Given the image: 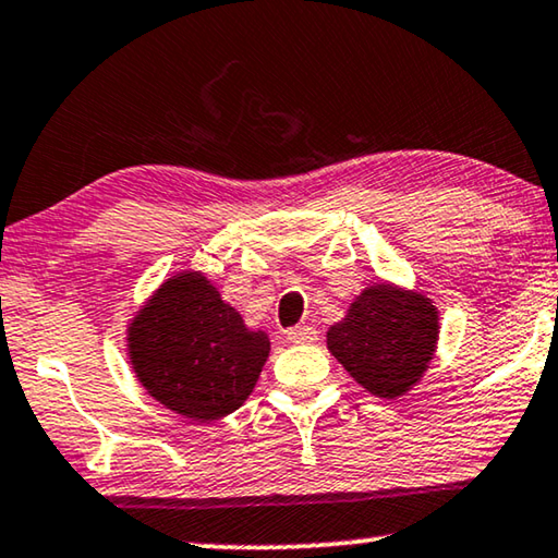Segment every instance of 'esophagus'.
<instances>
[{"label":"esophagus","instance_id":"1","mask_svg":"<svg viewBox=\"0 0 558 558\" xmlns=\"http://www.w3.org/2000/svg\"><path fill=\"white\" fill-rule=\"evenodd\" d=\"M315 338H318V332L311 326H298L293 330H288V343L293 345H305V343H315Z\"/></svg>","mask_w":558,"mask_h":558}]
</instances>
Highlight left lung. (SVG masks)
Returning a JSON list of instances; mask_svg holds the SVG:
<instances>
[{"mask_svg": "<svg viewBox=\"0 0 558 558\" xmlns=\"http://www.w3.org/2000/svg\"><path fill=\"white\" fill-rule=\"evenodd\" d=\"M438 332V307L423 290L380 280L353 298L345 318L328 328L326 343L355 384L398 401L434 363Z\"/></svg>", "mask_w": 558, "mask_h": 558, "instance_id": "1", "label": "left lung"}]
</instances>
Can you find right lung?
<instances>
[{
  "instance_id": "right-lung-1",
  "label": "right lung",
  "mask_w": 558,
  "mask_h": 558,
  "mask_svg": "<svg viewBox=\"0 0 558 558\" xmlns=\"http://www.w3.org/2000/svg\"><path fill=\"white\" fill-rule=\"evenodd\" d=\"M268 355V332L247 328L199 270L165 278L128 323V359L140 386L193 423L238 411Z\"/></svg>"
}]
</instances>
